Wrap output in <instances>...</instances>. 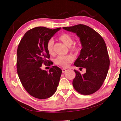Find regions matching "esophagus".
<instances>
[{
  "label": "esophagus",
  "mask_w": 121,
  "mask_h": 121,
  "mask_svg": "<svg viewBox=\"0 0 121 121\" xmlns=\"http://www.w3.org/2000/svg\"><path fill=\"white\" fill-rule=\"evenodd\" d=\"M62 73H65L67 71V69H66L63 68V69H62Z\"/></svg>",
  "instance_id": "34e87169"
}]
</instances>
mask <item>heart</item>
<instances>
[{
    "mask_svg": "<svg viewBox=\"0 0 121 121\" xmlns=\"http://www.w3.org/2000/svg\"><path fill=\"white\" fill-rule=\"evenodd\" d=\"M59 39L64 43L68 47H69V50L71 52H77L79 50V48L77 44H72L73 43V37L68 34L63 33L59 37ZM54 41L53 39H49L47 43V49L49 54L52 55L53 52ZM74 58L72 55H67L65 56H58L55 59V63L62 67L66 68L68 67L70 63L73 62Z\"/></svg>",
    "mask_w": 121,
    "mask_h": 121,
    "instance_id": "obj_1",
    "label": "heart"
}]
</instances>
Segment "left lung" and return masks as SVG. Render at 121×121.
<instances>
[{
    "mask_svg": "<svg viewBox=\"0 0 121 121\" xmlns=\"http://www.w3.org/2000/svg\"><path fill=\"white\" fill-rule=\"evenodd\" d=\"M63 28L77 34L82 46L74 65L85 68L86 71L82 74L74 69L73 86L80 94H92L102 86L108 71L110 60L105 42L97 32L84 24Z\"/></svg>",
    "mask_w": 121,
    "mask_h": 121,
    "instance_id": "left-lung-1",
    "label": "left lung"
}]
</instances>
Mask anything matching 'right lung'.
<instances>
[{
  "instance_id": "obj_1",
  "label": "right lung",
  "mask_w": 121,
  "mask_h": 121,
  "mask_svg": "<svg viewBox=\"0 0 121 121\" xmlns=\"http://www.w3.org/2000/svg\"><path fill=\"white\" fill-rule=\"evenodd\" d=\"M60 29L35 27L25 33L18 44L17 73L25 90L34 98L46 99L52 97L59 84L61 69L53 66L48 72L42 70L41 67L43 64L49 65L47 43Z\"/></svg>"
}]
</instances>
